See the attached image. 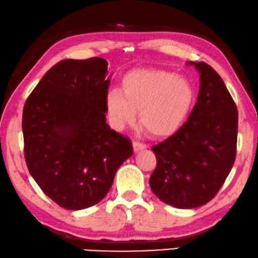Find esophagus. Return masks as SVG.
<instances>
[{
	"label": "esophagus",
	"mask_w": 258,
	"mask_h": 258,
	"mask_svg": "<svg viewBox=\"0 0 258 258\" xmlns=\"http://www.w3.org/2000/svg\"><path fill=\"white\" fill-rule=\"evenodd\" d=\"M132 145H133L134 152H140V151H143V150H145V148H146V145L140 143V141H133Z\"/></svg>",
	"instance_id": "34e87169"
}]
</instances>
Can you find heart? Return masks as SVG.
<instances>
[{"label":"heart","mask_w":258,"mask_h":258,"mask_svg":"<svg viewBox=\"0 0 258 258\" xmlns=\"http://www.w3.org/2000/svg\"><path fill=\"white\" fill-rule=\"evenodd\" d=\"M195 90L186 77L168 71L133 70L121 81V91L106 94V110L112 125L120 130L139 121L155 137L175 133L187 120Z\"/></svg>","instance_id":"1"}]
</instances>
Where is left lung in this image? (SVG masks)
Here are the masks:
<instances>
[{
    "label": "left lung",
    "mask_w": 258,
    "mask_h": 258,
    "mask_svg": "<svg viewBox=\"0 0 258 258\" xmlns=\"http://www.w3.org/2000/svg\"><path fill=\"white\" fill-rule=\"evenodd\" d=\"M200 74L198 100L188 120L152 147L157 168L153 193L180 209L198 208L215 197L236 157L237 108L219 74L208 64L188 61Z\"/></svg>",
    "instance_id": "8db88e82"
}]
</instances>
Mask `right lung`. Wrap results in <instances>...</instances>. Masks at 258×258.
Segmentation results:
<instances>
[{
  "label": "right lung",
  "instance_id": "1",
  "mask_svg": "<svg viewBox=\"0 0 258 258\" xmlns=\"http://www.w3.org/2000/svg\"><path fill=\"white\" fill-rule=\"evenodd\" d=\"M104 58L64 59L46 72L23 108L24 157L45 195L69 210L106 197L132 144L106 124L111 76Z\"/></svg>",
  "mask_w": 258,
  "mask_h": 258
}]
</instances>
